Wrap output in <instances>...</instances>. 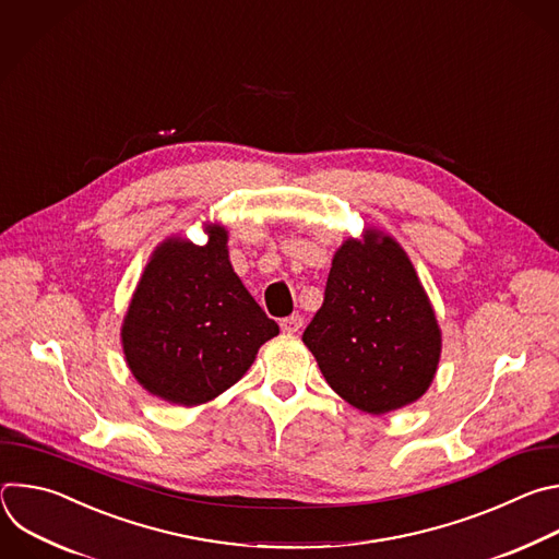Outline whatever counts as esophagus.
<instances>
[{
    "instance_id": "esophagus-1",
    "label": "esophagus",
    "mask_w": 559,
    "mask_h": 559,
    "mask_svg": "<svg viewBox=\"0 0 559 559\" xmlns=\"http://www.w3.org/2000/svg\"><path fill=\"white\" fill-rule=\"evenodd\" d=\"M304 325V317L301 314H290V317H284L282 321H280V328H282V332H286V334H295V332H299V328Z\"/></svg>"
}]
</instances>
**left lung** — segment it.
<instances>
[{
  "mask_svg": "<svg viewBox=\"0 0 559 559\" xmlns=\"http://www.w3.org/2000/svg\"><path fill=\"white\" fill-rule=\"evenodd\" d=\"M301 340L328 385L368 414L420 399L440 359V330L416 271L377 231L334 253L323 304Z\"/></svg>",
  "mask_w": 559,
  "mask_h": 559,
  "instance_id": "8db88e82",
  "label": "left lung"
}]
</instances>
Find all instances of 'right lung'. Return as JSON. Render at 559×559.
Wrapping results in <instances>:
<instances>
[{"mask_svg": "<svg viewBox=\"0 0 559 559\" xmlns=\"http://www.w3.org/2000/svg\"><path fill=\"white\" fill-rule=\"evenodd\" d=\"M277 332L234 273L227 231L213 227L204 247L167 240L154 251L121 337L139 383L191 407L238 383Z\"/></svg>", "mask_w": 559, "mask_h": 559, "instance_id": "right-lung-1", "label": "right lung"}]
</instances>
